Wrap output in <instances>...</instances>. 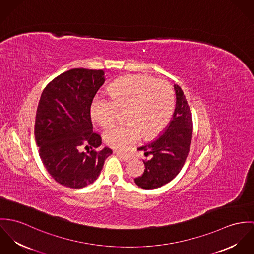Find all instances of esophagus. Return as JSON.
<instances>
[{
  "instance_id": "esophagus-1",
  "label": "esophagus",
  "mask_w": 254,
  "mask_h": 254,
  "mask_svg": "<svg viewBox=\"0 0 254 254\" xmlns=\"http://www.w3.org/2000/svg\"><path fill=\"white\" fill-rule=\"evenodd\" d=\"M118 156H120V158L124 161V162H130L132 160V157L127 155V154H123L121 152H115Z\"/></svg>"
}]
</instances>
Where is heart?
I'll list each match as a JSON object with an SVG mask.
<instances>
[{"label":"heart","mask_w":254,"mask_h":254,"mask_svg":"<svg viewBox=\"0 0 254 254\" xmlns=\"http://www.w3.org/2000/svg\"><path fill=\"white\" fill-rule=\"evenodd\" d=\"M110 98L96 97L90 106V115L100 126L113 124L119 109L129 110L127 125H116L104 132L105 143L125 151L139 140L160 134L169 125L174 112L175 98L168 82L142 75L122 77L108 86Z\"/></svg>","instance_id":"heart-1"}]
</instances>
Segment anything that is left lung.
Masks as SVG:
<instances>
[{
	"label": "left lung",
	"instance_id": "left-lung-1",
	"mask_svg": "<svg viewBox=\"0 0 254 254\" xmlns=\"http://www.w3.org/2000/svg\"><path fill=\"white\" fill-rule=\"evenodd\" d=\"M175 110L169 126L155 140L137 148L151 159L143 160L145 169L134 178L143 189H156L171 181L183 168L190 151L193 134V119L183 90L174 85Z\"/></svg>",
	"mask_w": 254,
	"mask_h": 254
}]
</instances>
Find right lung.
<instances>
[{
	"label": "right lung",
	"mask_w": 254,
	"mask_h": 254,
	"mask_svg": "<svg viewBox=\"0 0 254 254\" xmlns=\"http://www.w3.org/2000/svg\"><path fill=\"white\" fill-rule=\"evenodd\" d=\"M103 70L71 69L57 76L44 89L35 121L40 158L52 177L63 186L80 189L93 183L108 147L96 151L101 137L93 132L90 106L104 84ZM83 144L89 149L83 152Z\"/></svg>",
	"instance_id": "1"
}]
</instances>
